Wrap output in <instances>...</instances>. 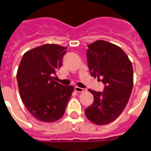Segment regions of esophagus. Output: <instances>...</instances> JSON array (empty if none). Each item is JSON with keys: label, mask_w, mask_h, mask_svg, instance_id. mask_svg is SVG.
<instances>
[{"label": "esophagus", "mask_w": 151, "mask_h": 151, "mask_svg": "<svg viewBox=\"0 0 151 151\" xmlns=\"http://www.w3.org/2000/svg\"><path fill=\"white\" fill-rule=\"evenodd\" d=\"M74 90H75L77 92H85V88H82L78 87V86H76V87L74 88Z\"/></svg>", "instance_id": "1"}]
</instances>
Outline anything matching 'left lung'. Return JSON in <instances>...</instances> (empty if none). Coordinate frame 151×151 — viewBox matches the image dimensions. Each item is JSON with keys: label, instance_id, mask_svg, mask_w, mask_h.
Returning a JSON list of instances; mask_svg holds the SVG:
<instances>
[{"label": "left lung", "instance_id": "1", "mask_svg": "<svg viewBox=\"0 0 151 151\" xmlns=\"http://www.w3.org/2000/svg\"><path fill=\"white\" fill-rule=\"evenodd\" d=\"M88 66L91 75L105 85L103 92L88 89L94 96L85 115L94 124L103 125L119 117L129 102L133 87L132 64L118 46L103 40L88 45Z\"/></svg>", "mask_w": 151, "mask_h": 151}]
</instances>
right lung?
Returning a JSON list of instances; mask_svg holds the SVG:
<instances>
[{
	"mask_svg": "<svg viewBox=\"0 0 151 151\" xmlns=\"http://www.w3.org/2000/svg\"><path fill=\"white\" fill-rule=\"evenodd\" d=\"M66 47L45 44L27 51L18 68L20 97L28 111L39 121L60 119L74 88L62 85L52 77L62 66Z\"/></svg>",
	"mask_w": 151,
	"mask_h": 151,
	"instance_id": "1",
	"label": "right lung"
}]
</instances>
